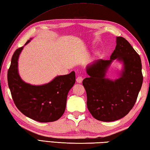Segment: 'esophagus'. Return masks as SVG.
Masks as SVG:
<instances>
[{
  "mask_svg": "<svg viewBox=\"0 0 150 150\" xmlns=\"http://www.w3.org/2000/svg\"><path fill=\"white\" fill-rule=\"evenodd\" d=\"M76 81H77L78 83H81L82 81H83V77H82V76H78L77 77V79H76Z\"/></svg>",
  "mask_w": 150,
  "mask_h": 150,
  "instance_id": "esophagus-1",
  "label": "esophagus"
}]
</instances>
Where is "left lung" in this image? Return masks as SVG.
I'll return each instance as SVG.
<instances>
[{
    "label": "left lung",
    "mask_w": 150,
    "mask_h": 150,
    "mask_svg": "<svg viewBox=\"0 0 150 150\" xmlns=\"http://www.w3.org/2000/svg\"><path fill=\"white\" fill-rule=\"evenodd\" d=\"M115 49L110 60L99 59L86 68L90 77L82 84L86 91L87 107L98 120L111 122L125 117L136 103L142 84L141 57L128 41L117 37ZM117 58L124 63L121 77L115 81L105 78L107 68Z\"/></svg>",
    "instance_id": "left-lung-1"
}]
</instances>
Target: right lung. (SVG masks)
<instances>
[{
    "label": "right lung",
    "instance_id": "obj_1",
    "mask_svg": "<svg viewBox=\"0 0 150 150\" xmlns=\"http://www.w3.org/2000/svg\"><path fill=\"white\" fill-rule=\"evenodd\" d=\"M22 49L23 47L16 50L8 71V86L15 106L24 115L38 122L57 120L64 113L68 93L75 82V71L57 76L48 84H27L18 73L17 61Z\"/></svg>",
    "mask_w": 150,
    "mask_h": 150
}]
</instances>
